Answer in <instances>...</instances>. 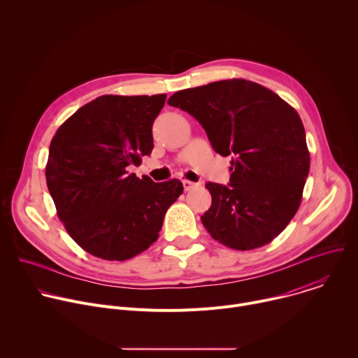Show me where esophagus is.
<instances>
[{"instance_id": "1", "label": "esophagus", "mask_w": 358, "mask_h": 358, "mask_svg": "<svg viewBox=\"0 0 358 358\" xmlns=\"http://www.w3.org/2000/svg\"><path fill=\"white\" fill-rule=\"evenodd\" d=\"M182 185H184V189H185V191H189V189H192L194 187H196V184L192 182V181H189V180H184V181H182Z\"/></svg>"}]
</instances>
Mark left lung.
I'll return each mask as SVG.
<instances>
[{"label":"left lung","mask_w":358,"mask_h":358,"mask_svg":"<svg viewBox=\"0 0 358 358\" xmlns=\"http://www.w3.org/2000/svg\"><path fill=\"white\" fill-rule=\"evenodd\" d=\"M169 105L195 117L218 155L232 157L229 185H206L213 203L202 225L236 250L272 242L297 213L310 169L297 112L271 89L245 79L180 90Z\"/></svg>","instance_id":"left-lung-1"}]
</instances>
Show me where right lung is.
Returning <instances> with one entry per match:
<instances>
[{"label": "right lung", "instance_id": "add662e5", "mask_svg": "<svg viewBox=\"0 0 358 358\" xmlns=\"http://www.w3.org/2000/svg\"><path fill=\"white\" fill-rule=\"evenodd\" d=\"M166 94H103L76 110L55 133L45 169L59 220L87 253L126 261L159 238L164 215L182 194L177 178L136 177L152 147V122Z\"/></svg>", "mask_w": 358, "mask_h": 358}]
</instances>
